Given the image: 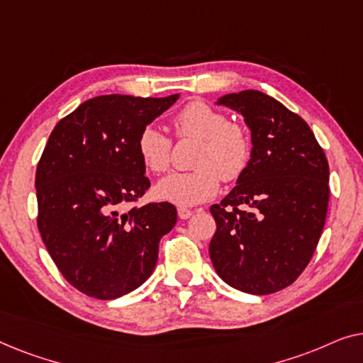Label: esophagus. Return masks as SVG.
I'll return each mask as SVG.
<instances>
[{
	"instance_id": "34e87169",
	"label": "esophagus",
	"mask_w": 363,
	"mask_h": 363,
	"mask_svg": "<svg viewBox=\"0 0 363 363\" xmlns=\"http://www.w3.org/2000/svg\"><path fill=\"white\" fill-rule=\"evenodd\" d=\"M193 215L191 210H188V208H178V216H180V220H188Z\"/></svg>"
}]
</instances>
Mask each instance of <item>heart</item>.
Wrapping results in <instances>:
<instances>
[{
  "mask_svg": "<svg viewBox=\"0 0 363 363\" xmlns=\"http://www.w3.org/2000/svg\"><path fill=\"white\" fill-rule=\"evenodd\" d=\"M177 137L200 140L191 165L193 172L170 173L155 185V196L178 206L211 200L223 182H235L251 160V138L245 127L228 121L226 113L210 104L193 101L173 118ZM142 165L150 173H163L170 165L172 142L157 127H143L137 137Z\"/></svg>",
  "mask_w": 363,
  "mask_h": 363,
  "instance_id": "1",
  "label": "heart"
}]
</instances>
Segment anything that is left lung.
Listing matches in <instances>:
<instances>
[{"label": "left lung", "instance_id": "8db88e82", "mask_svg": "<svg viewBox=\"0 0 363 363\" xmlns=\"http://www.w3.org/2000/svg\"><path fill=\"white\" fill-rule=\"evenodd\" d=\"M245 117L251 160L236 186L210 208L213 266L247 294L291 286L309 264L325 225L329 163L306 121L259 91L218 99Z\"/></svg>", "mask_w": 363, "mask_h": 363}]
</instances>
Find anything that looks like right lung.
Masks as SVG:
<instances>
[{
	"instance_id": "obj_1",
	"label": "right lung",
	"mask_w": 363,
	"mask_h": 363,
	"mask_svg": "<svg viewBox=\"0 0 363 363\" xmlns=\"http://www.w3.org/2000/svg\"><path fill=\"white\" fill-rule=\"evenodd\" d=\"M177 99H89L49 135L36 170L38 228L57 269L86 296L117 299L155 269L158 242L175 226L177 208L167 201L123 206L150 188L138 133Z\"/></svg>"
}]
</instances>
